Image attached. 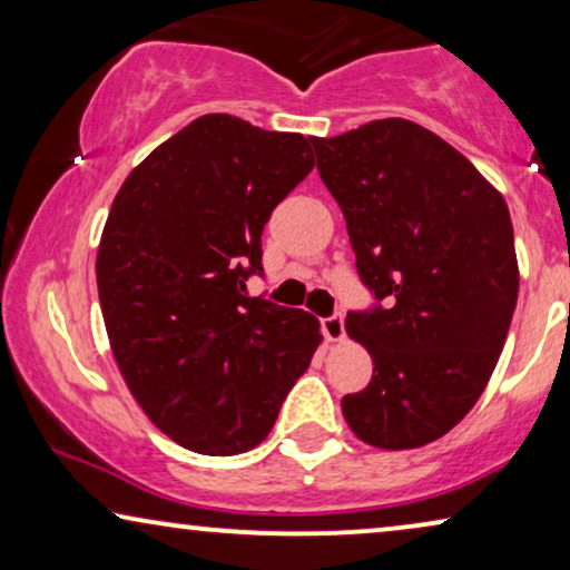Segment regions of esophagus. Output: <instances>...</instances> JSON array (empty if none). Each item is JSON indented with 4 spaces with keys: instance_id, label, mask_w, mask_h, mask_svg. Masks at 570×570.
I'll use <instances>...</instances> for the list:
<instances>
[{
    "instance_id": "esophagus-1",
    "label": "esophagus",
    "mask_w": 570,
    "mask_h": 570,
    "mask_svg": "<svg viewBox=\"0 0 570 570\" xmlns=\"http://www.w3.org/2000/svg\"><path fill=\"white\" fill-rule=\"evenodd\" d=\"M322 332H324L326 342H340L342 337H345V318H342V314L326 316L322 322Z\"/></svg>"
}]
</instances>
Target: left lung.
Masks as SVG:
<instances>
[{
  "label": "left lung",
  "instance_id": "8db88e82",
  "mask_svg": "<svg viewBox=\"0 0 570 570\" xmlns=\"http://www.w3.org/2000/svg\"><path fill=\"white\" fill-rule=\"evenodd\" d=\"M314 150L357 275L384 303L347 314L373 376L342 400V415L368 446H425L474 407L505 345L519 295L509 207L415 121H368Z\"/></svg>",
  "mask_w": 570,
  "mask_h": 570
}]
</instances>
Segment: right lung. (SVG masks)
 Listing matches in <instances>:
<instances>
[{
	"instance_id": "obj_1",
	"label": "right lung",
	"mask_w": 570,
	"mask_h": 570,
	"mask_svg": "<svg viewBox=\"0 0 570 570\" xmlns=\"http://www.w3.org/2000/svg\"><path fill=\"white\" fill-rule=\"evenodd\" d=\"M314 142L199 116L131 170L108 213L96 277L114 357L155 428L197 454L259 446L322 345L308 311L246 293Z\"/></svg>"
}]
</instances>
